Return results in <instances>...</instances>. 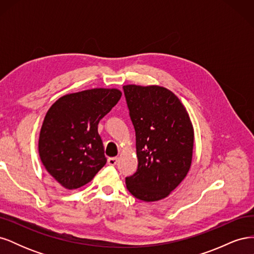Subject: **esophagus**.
<instances>
[{
  "label": "esophagus",
  "mask_w": 254,
  "mask_h": 254,
  "mask_svg": "<svg viewBox=\"0 0 254 254\" xmlns=\"http://www.w3.org/2000/svg\"><path fill=\"white\" fill-rule=\"evenodd\" d=\"M118 163V158L117 157H113V158H109L108 159V164L109 165H115Z\"/></svg>",
  "instance_id": "obj_1"
}]
</instances>
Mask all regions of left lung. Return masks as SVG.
<instances>
[{
	"mask_svg": "<svg viewBox=\"0 0 254 254\" xmlns=\"http://www.w3.org/2000/svg\"><path fill=\"white\" fill-rule=\"evenodd\" d=\"M135 130L137 170L127 190L146 202L167 197L186 178L193 158L194 128L180 99L160 86L123 87Z\"/></svg>",
	"mask_w": 254,
	"mask_h": 254,
	"instance_id": "8db88e82",
	"label": "left lung"
}]
</instances>
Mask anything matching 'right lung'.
I'll return each mask as SVG.
<instances>
[{
  "label": "right lung",
  "instance_id": "1",
  "mask_svg": "<svg viewBox=\"0 0 254 254\" xmlns=\"http://www.w3.org/2000/svg\"><path fill=\"white\" fill-rule=\"evenodd\" d=\"M121 96L114 88L84 90L58 98L45 114L39 156L45 170L64 188L84 186L106 164L97 125Z\"/></svg>",
  "mask_w": 254,
  "mask_h": 254
}]
</instances>
